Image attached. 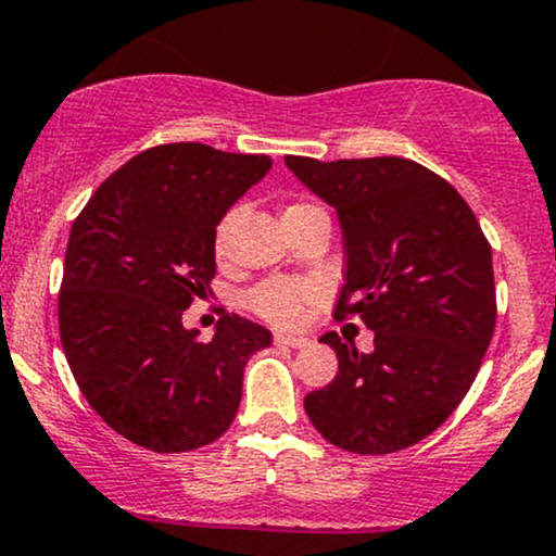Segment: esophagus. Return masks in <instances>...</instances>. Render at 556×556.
I'll return each mask as SVG.
<instances>
[{
	"label": "esophagus",
	"mask_w": 556,
	"mask_h": 556,
	"mask_svg": "<svg viewBox=\"0 0 556 556\" xmlns=\"http://www.w3.org/2000/svg\"><path fill=\"white\" fill-rule=\"evenodd\" d=\"M274 344L290 346V350H303V346H307L311 342H307L305 337H290V333H277V337H274Z\"/></svg>",
	"instance_id": "34e87169"
}]
</instances>
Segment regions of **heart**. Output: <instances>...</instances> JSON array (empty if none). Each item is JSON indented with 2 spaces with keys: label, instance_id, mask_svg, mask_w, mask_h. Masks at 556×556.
<instances>
[{
  "label": "heart",
  "instance_id": "heart-1",
  "mask_svg": "<svg viewBox=\"0 0 556 556\" xmlns=\"http://www.w3.org/2000/svg\"><path fill=\"white\" fill-rule=\"evenodd\" d=\"M300 210H311V204H292L287 206L282 214L290 212H300ZM236 223V212H230L223 223L217 225L214 230V251L223 256L225 245H227V236H230V227ZM316 290H313L307 282H295V279H274V282L261 285L258 290H253V295L249 298V303L258 316H264L266 320L277 326H295L303 320L305 307L311 303Z\"/></svg>",
  "mask_w": 556,
  "mask_h": 556
}]
</instances>
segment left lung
<instances>
[{"mask_svg":"<svg viewBox=\"0 0 556 556\" xmlns=\"http://www.w3.org/2000/svg\"><path fill=\"white\" fill-rule=\"evenodd\" d=\"M337 210L346 271L337 318L376 333L357 352L329 331L339 372L305 396L316 430L342 451H404L456 412L492 342L494 274L484 232L447 180L404 157H285Z\"/></svg>","mask_w":556,"mask_h":556,"instance_id":"1","label":"left lung"}]
</instances>
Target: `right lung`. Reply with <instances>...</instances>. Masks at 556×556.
I'll use <instances>...</instances> for the list:
<instances>
[{"label":"right lung","instance_id":"add662e5","mask_svg":"<svg viewBox=\"0 0 556 556\" xmlns=\"http://www.w3.org/2000/svg\"><path fill=\"white\" fill-rule=\"evenodd\" d=\"M269 155L160 144L118 168L72 225L59 292L66 363L105 425L155 453L210 445L236 419L271 331L225 313L210 344L184 311L217 271L214 230Z\"/></svg>","mask_w":556,"mask_h":556}]
</instances>
